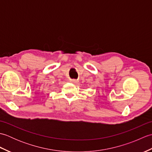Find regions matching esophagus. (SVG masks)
Wrapping results in <instances>:
<instances>
[{
    "label": "esophagus",
    "instance_id": "esophagus-1",
    "mask_svg": "<svg viewBox=\"0 0 152 152\" xmlns=\"http://www.w3.org/2000/svg\"><path fill=\"white\" fill-rule=\"evenodd\" d=\"M70 82H72V83H77L78 82L76 80H70Z\"/></svg>",
    "mask_w": 152,
    "mask_h": 152
}]
</instances>
